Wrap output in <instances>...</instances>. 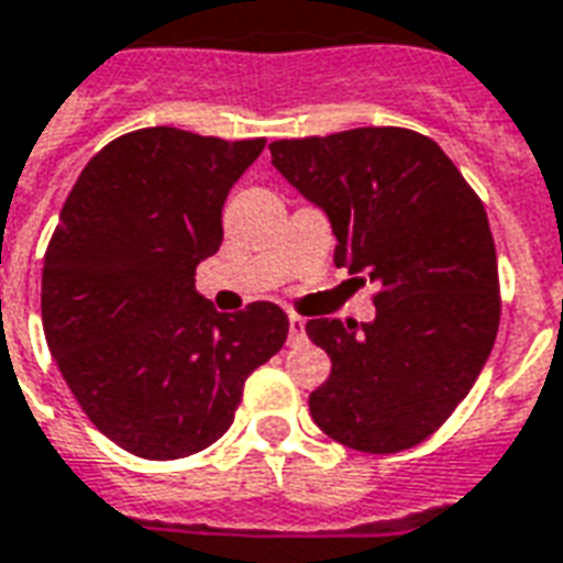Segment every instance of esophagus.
<instances>
[{"label": "esophagus", "mask_w": 563, "mask_h": 563, "mask_svg": "<svg viewBox=\"0 0 563 563\" xmlns=\"http://www.w3.org/2000/svg\"><path fill=\"white\" fill-rule=\"evenodd\" d=\"M303 336H307V319H301V316H289V345L303 343Z\"/></svg>", "instance_id": "esophagus-1"}]
</instances>
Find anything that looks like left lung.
Instances as JSON below:
<instances>
[{
    "mask_svg": "<svg viewBox=\"0 0 563 563\" xmlns=\"http://www.w3.org/2000/svg\"><path fill=\"white\" fill-rule=\"evenodd\" d=\"M271 164L334 229L336 268L376 283V319H310L331 357L316 427L364 453L432 435L472 390L498 334V260L481 199L406 128L277 140Z\"/></svg>",
    "mask_w": 563,
    "mask_h": 563,
    "instance_id": "1",
    "label": "left lung"
}]
</instances>
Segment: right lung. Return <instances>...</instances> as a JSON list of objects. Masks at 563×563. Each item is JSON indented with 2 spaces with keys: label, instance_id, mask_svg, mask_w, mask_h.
Returning a JSON list of instances; mask_svg holds the SVG:
<instances>
[{
  "label": "right lung",
  "instance_id": "right-lung-1",
  "mask_svg": "<svg viewBox=\"0 0 563 563\" xmlns=\"http://www.w3.org/2000/svg\"><path fill=\"white\" fill-rule=\"evenodd\" d=\"M265 140L143 128L91 157L65 199L41 277L44 334L70 394L143 460L206 451L289 319L256 301L218 313L197 265L223 241V202Z\"/></svg>",
  "mask_w": 563,
  "mask_h": 563
}]
</instances>
